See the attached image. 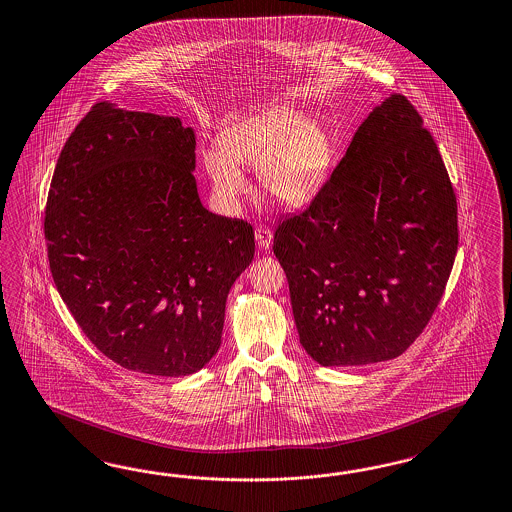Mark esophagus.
<instances>
[{"label":"esophagus","mask_w":512,"mask_h":512,"mask_svg":"<svg viewBox=\"0 0 512 512\" xmlns=\"http://www.w3.org/2000/svg\"><path fill=\"white\" fill-rule=\"evenodd\" d=\"M254 237H256L258 247H262V249H269L273 245V232L267 226H258L254 230Z\"/></svg>","instance_id":"obj_1"}]
</instances>
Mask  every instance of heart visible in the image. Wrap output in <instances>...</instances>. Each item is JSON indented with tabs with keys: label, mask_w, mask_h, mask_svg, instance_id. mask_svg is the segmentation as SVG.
Returning a JSON list of instances; mask_svg holds the SVG:
<instances>
[{
	"label": "heart",
	"mask_w": 512,
	"mask_h": 512,
	"mask_svg": "<svg viewBox=\"0 0 512 512\" xmlns=\"http://www.w3.org/2000/svg\"><path fill=\"white\" fill-rule=\"evenodd\" d=\"M332 141L321 122L282 107L221 133L200 161L219 202L232 208L249 193L241 169L258 171L263 191L286 208L310 204L327 182Z\"/></svg>",
	"instance_id": "obj_1"
}]
</instances>
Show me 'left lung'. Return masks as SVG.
Listing matches in <instances>:
<instances>
[{
	"label": "left lung",
	"instance_id": "8db88e82",
	"mask_svg": "<svg viewBox=\"0 0 512 512\" xmlns=\"http://www.w3.org/2000/svg\"><path fill=\"white\" fill-rule=\"evenodd\" d=\"M457 247V198L438 146L414 105L392 94L310 208L276 228L304 351L325 367L405 353L444 295Z\"/></svg>",
	"mask_w": 512,
	"mask_h": 512
}]
</instances>
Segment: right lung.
<instances>
[{"mask_svg": "<svg viewBox=\"0 0 512 512\" xmlns=\"http://www.w3.org/2000/svg\"><path fill=\"white\" fill-rule=\"evenodd\" d=\"M195 145L178 117L98 102L63 146L46 202L61 299L100 353L146 375L210 362L254 258L252 226L202 206Z\"/></svg>", "mask_w": 512, "mask_h": 512, "instance_id": "right-lung-1", "label": "right lung"}]
</instances>
